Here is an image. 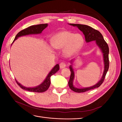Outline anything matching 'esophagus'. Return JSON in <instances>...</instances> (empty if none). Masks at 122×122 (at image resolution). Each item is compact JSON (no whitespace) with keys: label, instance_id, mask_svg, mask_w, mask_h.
Here are the masks:
<instances>
[{"label":"esophagus","instance_id":"1","mask_svg":"<svg viewBox=\"0 0 122 122\" xmlns=\"http://www.w3.org/2000/svg\"><path fill=\"white\" fill-rule=\"evenodd\" d=\"M66 66V64L65 62H61L60 64V67L61 69H63Z\"/></svg>","mask_w":122,"mask_h":122}]
</instances>
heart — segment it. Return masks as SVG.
Listing matches in <instances>:
<instances>
[{"label":"heart","instance_id":"b5f03b06","mask_svg":"<svg viewBox=\"0 0 122 122\" xmlns=\"http://www.w3.org/2000/svg\"><path fill=\"white\" fill-rule=\"evenodd\" d=\"M51 43L55 49L64 48L65 56L71 57L81 49L84 44V38L80 34H74L70 31H62L54 36Z\"/></svg>","mask_w":122,"mask_h":122}]
</instances>
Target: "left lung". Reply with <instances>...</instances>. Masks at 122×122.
Returning <instances> with one entry per match:
<instances>
[{"label":"left lung","mask_w":122,"mask_h":122,"mask_svg":"<svg viewBox=\"0 0 122 122\" xmlns=\"http://www.w3.org/2000/svg\"><path fill=\"white\" fill-rule=\"evenodd\" d=\"M69 24L70 25L73 26L77 27L80 30H81L83 32V35H84L85 39H86V43L95 41L96 42L97 45L99 47V48L100 49L103 53V61H104V71H103V75L101 77V79L96 84L92 86L84 88H77L74 86L73 80L75 77V74L72 67V65H71L70 66L69 68L70 69V71H71V76H70V80L68 82V84L70 89L72 90L74 92H76V93H82V92H85L88 90L94 89V88L99 87L103 82V81H104L106 74L109 69V47L107 44L106 43L104 38H103V36L98 30H96V29L89 26L86 25L79 24ZM74 60H72L70 61L71 64H72Z\"/></svg>","instance_id":"left-lung-1"}]
</instances>
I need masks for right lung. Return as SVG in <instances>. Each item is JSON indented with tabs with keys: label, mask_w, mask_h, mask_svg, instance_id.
<instances>
[{
	"label": "right lung",
	"mask_w": 122,
	"mask_h": 122,
	"mask_svg": "<svg viewBox=\"0 0 122 122\" xmlns=\"http://www.w3.org/2000/svg\"><path fill=\"white\" fill-rule=\"evenodd\" d=\"M48 26V24H41L39 25H32L26 28H25L23 30L20 31L17 34L14 40L13 43L18 38L21 36H24L26 35H35V34H40L42 33V31L44 29L46 28ZM12 43V44H13ZM59 69H60V66L58 64H56L55 65L53 68L51 70V71L48 74L47 76L45 79L44 80V81L40 84L39 86L33 87H27L22 86L21 84L18 82L16 80V81L17 82V84L19 85V86L22 88L23 90H25L26 91L32 92H37V93H42L46 91L50 85V77L52 75L57 72Z\"/></svg>",
	"instance_id": "1"
}]
</instances>
